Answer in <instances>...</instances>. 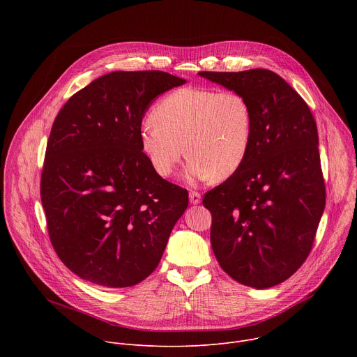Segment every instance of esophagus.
Returning <instances> with one entry per match:
<instances>
[{
    "mask_svg": "<svg viewBox=\"0 0 357 357\" xmlns=\"http://www.w3.org/2000/svg\"><path fill=\"white\" fill-rule=\"evenodd\" d=\"M189 200H190L192 205H197V203H200V200H202V196H200V193L192 190V192L189 193Z\"/></svg>",
    "mask_w": 357,
    "mask_h": 357,
    "instance_id": "1",
    "label": "esophagus"
}]
</instances>
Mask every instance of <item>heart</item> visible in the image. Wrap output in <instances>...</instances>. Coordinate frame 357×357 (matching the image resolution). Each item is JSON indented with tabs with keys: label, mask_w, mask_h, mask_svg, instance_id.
<instances>
[{
	"label": "heart",
	"mask_w": 357,
	"mask_h": 357,
	"mask_svg": "<svg viewBox=\"0 0 357 357\" xmlns=\"http://www.w3.org/2000/svg\"><path fill=\"white\" fill-rule=\"evenodd\" d=\"M151 117L139 130V145L152 169L164 178L186 154L189 181L226 179L248 155L252 110L236 90L182 87L167 94Z\"/></svg>",
	"instance_id": "1"
}]
</instances>
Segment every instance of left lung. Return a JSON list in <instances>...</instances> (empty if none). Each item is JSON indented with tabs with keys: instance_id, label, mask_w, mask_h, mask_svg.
<instances>
[{
	"instance_id": "obj_1",
	"label": "left lung",
	"mask_w": 357,
	"mask_h": 357,
	"mask_svg": "<svg viewBox=\"0 0 357 357\" xmlns=\"http://www.w3.org/2000/svg\"><path fill=\"white\" fill-rule=\"evenodd\" d=\"M245 96L252 141L241 168L203 196L212 213L211 243L237 282L264 289L288 280L311 252L325 209L315 119L277 73L199 72Z\"/></svg>"
}]
</instances>
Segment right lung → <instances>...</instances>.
Wrapping results in <instances>:
<instances>
[{"label":"right lung","instance_id":"right-lung-1","mask_svg":"<svg viewBox=\"0 0 357 357\" xmlns=\"http://www.w3.org/2000/svg\"><path fill=\"white\" fill-rule=\"evenodd\" d=\"M186 83L161 70L112 72L75 93L50 130L40 176L47 231L62 263L109 288L157 268L188 190L142 154L139 130L160 94Z\"/></svg>","mask_w":357,"mask_h":357}]
</instances>
